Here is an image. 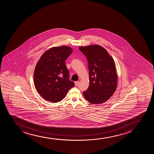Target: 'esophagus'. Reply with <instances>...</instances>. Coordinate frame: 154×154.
Instances as JSON below:
<instances>
[{
	"mask_svg": "<svg viewBox=\"0 0 154 154\" xmlns=\"http://www.w3.org/2000/svg\"><path fill=\"white\" fill-rule=\"evenodd\" d=\"M79 83V81H76L74 82V84H75V86H77V85H78Z\"/></svg>",
	"mask_w": 154,
	"mask_h": 154,
	"instance_id": "1",
	"label": "esophagus"
}]
</instances>
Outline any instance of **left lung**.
<instances>
[{
	"label": "left lung",
	"mask_w": 154,
	"mask_h": 154,
	"mask_svg": "<svg viewBox=\"0 0 154 154\" xmlns=\"http://www.w3.org/2000/svg\"><path fill=\"white\" fill-rule=\"evenodd\" d=\"M79 48L86 57L89 71V86L83 92L84 96L92 104L104 103L117 89L118 75L115 61L106 50L98 45Z\"/></svg>",
	"instance_id": "left-lung-1"
}]
</instances>
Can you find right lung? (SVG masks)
Masks as SVG:
<instances>
[{
    "instance_id": "1",
    "label": "right lung",
    "mask_w": 154,
    "mask_h": 154,
    "mask_svg": "<svg viewBox=\"0 0 154 154\" xmlns=\"http://www.w3.org/2000/svg\"><path fill=\"white\" fill-rule=\"evenodd\" d=\"M72 52L69 46L53 47L45 52L37 62L34 84L37 92L47 101L60 102L74 86L65 63Z\"/></svg>"
}]
</instances>
